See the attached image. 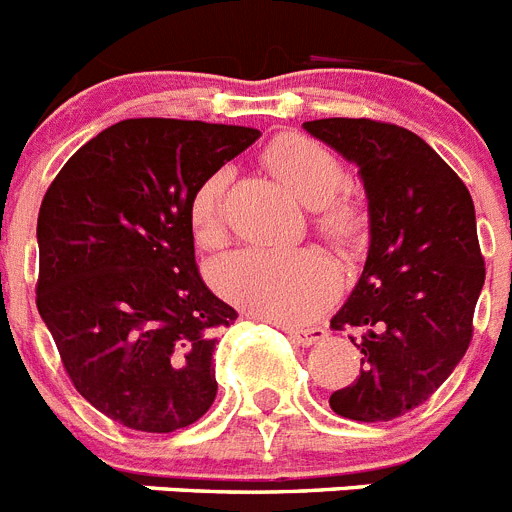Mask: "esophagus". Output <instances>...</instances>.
<instances>
[{
    "label": "esophagus",
    "instance_id": "obj_1",
    "mask_svg": "<svg viewBox=\"0 0 512 512\" xmlns=\"http://www.w3.org/2000/svg\"><path fill=\"white\" fill-rule=\"evenodd\" d=\"M287 334H290L292 342L303 344V347H310V344H318L326 339V329H321V326H313V329H287Z\"/></svg>",
    "mask_w": 512,
    "mask_h": 512
}]
</instances>
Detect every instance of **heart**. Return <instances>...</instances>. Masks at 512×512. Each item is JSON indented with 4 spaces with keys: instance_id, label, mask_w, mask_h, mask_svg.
<instances>
[{
    "instance_id": "obj_1",
    "label": "heart",
    "mask_w": 512,
    "mask_h": 512,
    "mask_svg": "<svg viewBox=\"0 0 512 512\" xmlns=\"http://www.w3.org/2000/svg\"><path fill=\"white\" fill-rule=\"evenodd\" d=\"M264 165L300 204L313 209V227L329 246L347 251L357 243L362 214L342 194L344 168L339 157L303 134L277 137L264 150ZM227 173L217 170L196 186L189 202V225L196 246H225ZM214 285L240 308L279 323H303L318 316L334 295L331 266L313 251H264L246 248L214 266Z\"/></svg>"
}]
</instances>
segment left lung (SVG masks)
I'll use <instances>...</instances> for the list:
<instances>
[{
    "label": "left lung",
    "instance_id": "1",
    "mask_svg": "<svg viewBox=\"0 0 512 512\" xmlns=\"http://www.w3.org/2000/svg\"><path fill=\"white\" fill-rule=\"evenodd\" d=\"M305 131L360 168L370 251L331 329H352L360 375L331 393L355 422H388L425 404L471 344L484 256L466 183L404 126L373 119L305 121Z\"/></svg>",
    "mask_w": 512,
    "mask_h": 512
}]
</instances>
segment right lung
I'll return each instance as SVG.
<instances>
[{
	"label": "right lung",
	"instance_id": "1",
	"mask_svg": "<svg viewBox=\"0 0 512 512\" xmlns=\"http://www.w3.org/2000/svg\"><path fill=\"white\" fill-rule=\"evenodd\" d=\"M261 137L248 126L126 119L67 160L38 212L36 305L74 388L139 432H176L217 396V334L189 202Z\"/></svg>",
	"mask_w": 512,
	"mask_h": 512
}]
</instances>
